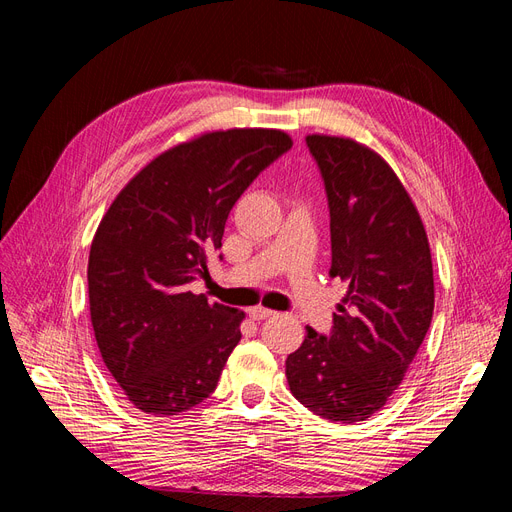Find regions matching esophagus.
I'll return each mask as SVG.
<instances>
[{
    "instance_id": "1",
    "label": "esophagus",
    "mask_w": 512,
    "mask_h": 512,
    "mask_svg": "<svg viewBox=\"0 0 512 512\" xmlns=\"http://www.w3.org/2000/svg\"><path fill=\"white\" fill-rule=\"evenodd\" d=\"M271 316H275V312L273 309H267V307H252L250 309V318L252 320H265V318H271Z\"/></svg>"
}]
</instances>
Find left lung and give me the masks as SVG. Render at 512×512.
<instances>
[{
	"mask_svg": "<svg viewBox=\"0 0 512 512\" xmlns=\"http://www.w3.org/2000/svg\"><path fill=\"white\" fill-rule=\"evenodd\" d=\"M331 218V277L348 294L324 335L307 327L288 354L292 395L314 414L359 423L397 391L433 316L425 228L404 185L378 153L350 138L312 134Z\"/></svg>",
	"mask_w": 512,
	"mask_h": 512,
	"instance_id": "left-lung-1",
	"label": "left lung"
}]
</instances>
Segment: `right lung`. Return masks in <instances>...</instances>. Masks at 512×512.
Listing matches in <instances>:
<instances>
[{
  "label": "right lung",
  "instance_id": "1",
  "mask_svg": "<svg viewBox=\"0 0 512 512\" xmlns=\"http://www.w3.org/2000/svg\"><path fill=\"white\" fill-rule=\"evenodd\" d=\"M290 147L280 130L209 132L147 164L108 207L89 252V312L104 365L138 410L173 416L218 386L243 312L188 284L209 275L230 209Z\"/></svg>",
  "mask_w": 512,
  "mask_h": 512
}]
</instances>
